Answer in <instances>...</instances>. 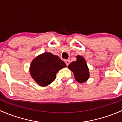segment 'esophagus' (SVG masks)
<instances>
[{
	"label": "esophagus",
	"instance_id": "1",
	"mask_svg": "<svg viewBox=\"0 0 122 122\" xmlns=\"http://www.w3.org/2000/svg\"><path fill=\"white\" fill-rule=\"evenodd\" d=\"M65 62H66V64H67V66H68L69 64H70V60H65Z\"/></svg>",
	"mask_w": 122,
	"mask_h": 122
}]
</instances>
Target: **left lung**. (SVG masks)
I'll list each match as a JSON object with an SVG mask.
<instances>
[{
    "mask_svg": "<svg viewBox=\"0 0 122 122\" xmlns=\"http://www.w3.org/2000/svg\"><path fill=\"white\" fill-rule=\"evenodd\" d=\"M77 58V61L71 62L68 67L73 72L77 81L80 83H84L89 78V71L84 58L78 55Z\"/></svg>",
    "mask_w": 122,
    "mask_h": 122,
    "instance_id": "1",
    "label": "left lung"
}]
</instances>
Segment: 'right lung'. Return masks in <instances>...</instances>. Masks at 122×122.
<instances>
[{"instance_id":"add662e5","label":"right lung","mask_w":122,"mask_h":122,"mask_svg":"<svg viewBox=\"0 0 122 122\" xmlns=\"http://www.w3.org/2000/svg\"><path fill=\"white\" fill-rule=\"evenodd\" d=\"M66 66L58 56L46 52L33 60L30 67V75L39 86H46L55 80L58 71Z\"/></svg>"}]
</instances>
